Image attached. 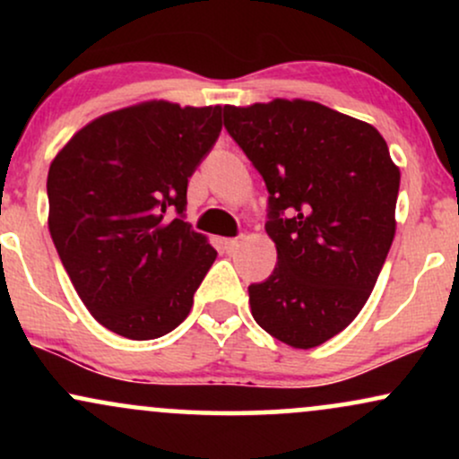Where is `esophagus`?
<instances>
[{
    "instance_id": "obj_1",
    "label": "esophagus",
    "mask_w": 459,
    "mask_h": 459,
    "mask_svg": "<svg viewBox=\"0 0 459 459\" xmlns=\"http://www.w3.org/2000/svg\"><path fill=\"white\" fill-rule=\"evenodd\" d=\"M237 247H239V239H222V250L226 255H233Z\"/></svg>"
}]
</instances>
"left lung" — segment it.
Segmentation results:
<instances>
[{
    "instance_id": "1",
    "label": "left lung",
    "mask_w": 459,
    "mask_h": 459,
    "mask_svg": "<svg viewBox=\"0 0 459 459\" xmlns=\"http://www.w3.org/2000/svg\"><path fill=\"white\" fill-rule=\"evenodd\" d=\"M224 127L265 181L272 276L247 287L252 317L310 350L345 330L394 237L399 168L380 131L315 101L224 105Z\"/></svg>"
}]
</instances>
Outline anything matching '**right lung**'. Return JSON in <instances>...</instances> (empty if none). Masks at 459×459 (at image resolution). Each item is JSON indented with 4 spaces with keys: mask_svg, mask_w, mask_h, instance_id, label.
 Returning <instances> with one entry per match:
<instances>
[{
    "mask_svg": "<svg viewBox=\"0 0 459 459\" xmlns=\"http://www.w3.org/2000/svg\"><path fill=\"white\" fill-rule=\"evenodd\" d=\"M220 131V105L149 101L92 120L51 161L57 255L92 317L125 339L175 330L218 256L186 207L189 177Z\"/></svg>",
    "mask_w": 459,
    "mask_h": 459,
    "instance_id": "1",
    "label": "right lung"
}]
</instances>
